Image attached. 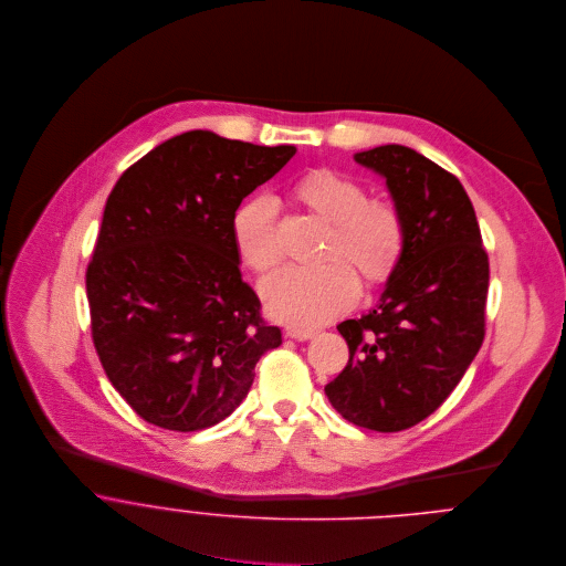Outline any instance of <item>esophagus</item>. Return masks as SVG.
Listing matches in <instances>:
<instances>
[{
	"label": "esophagus",
	"instance_id": "34e87169",
	"mask_svg": "<svg viewBox=\"0 0 566 566\" xmlns=\"http://www.w3.org/2000/svg\"><path fill=\"white\" fill-rule=\"evenodd\" d=\"M285 335L292 337V339L305 342V339H312V337L316 335V331H312V328H298V326H287V328H285Z\"/></svg>",
	"mask_w": 566,
	"mask_h": 566
}]
</instances>
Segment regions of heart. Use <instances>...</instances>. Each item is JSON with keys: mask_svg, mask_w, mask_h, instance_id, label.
<instances>
[{"mask_svg": "<svg viewBox=\"0 0 566 566\" xmlns=\"http://www.w3.org/2000/svg\"><path fill=\"white\" fill-rule=\"evenodd\" d=\"M294 200L326 224L318 268H283L261 283L272 318L316 328L344 314L359 294L357 274L368 285L386 283L399 268L407 243L397 205L368 198L366 187L335 169H314L292 187ZM233 240L248 270L265 274L281 256L279 207L270 196L248 200L235 213Z\"/></svg>", "mask_w": 566, "mask_h": 566, "instance_id": "heart-1", "label": "heart"}]
</instances>
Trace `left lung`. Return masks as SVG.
<instances>
[{"mask_svg":"<svg viewBox=\"0 0 566 566\" xmlns=\"http://www.w3.org/2000/svg\"><path fill=\"white\" fill-rule=\"evenodd\" d=\"M355 161L386 178L407 243L379 305L337 324L348 364L324 392L348 422L392 433L444 403L482 348L490 270L473 202L451 171L397 144Z\"/></svg>","mask_w":566,"mask_h":566,"instance_id":"8db88e82","label":"left lung"}]
</instances>
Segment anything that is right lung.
Instances as JSON below:
<instances>
[{"label":"right lung","mask_w":566,"mask_h":566,"mask_svg":"<svg viewBox=\"0 0 566 566\" xmlns=\"http://www.w3.org/2000/svg\"><path fill=\"white\" fill-rule=\"evenodd\" d=\"M294 155L189 130L115 182L86 268L91 337L144 420L171 431L218 424L245 399L259 357L281 346L242 281L233 220Z\"/></svg>","instance_id":"1"}]
</instances>
